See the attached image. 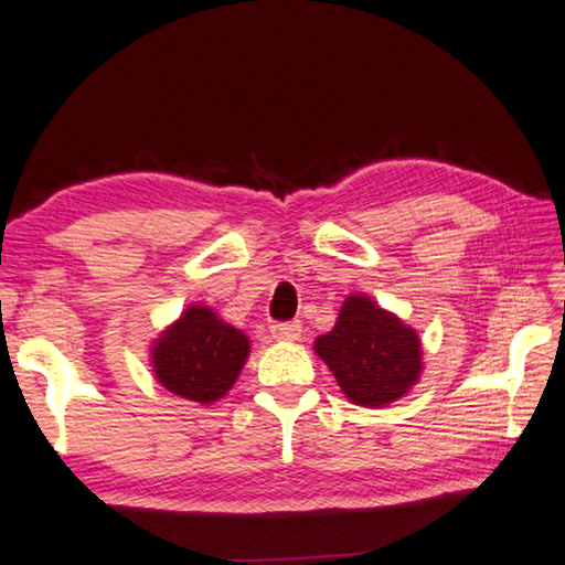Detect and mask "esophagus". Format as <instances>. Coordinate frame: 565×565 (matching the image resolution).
I'll use <instances>...</instances> for the list:
<instances>
[{"mask_svg": "<svg viewBox=\"0 0 565 565\" xmlns=\"http://www.w3.org/2000/svg\"><path fill=\"white\" fill-rule=\"evenodd\" d=\"M271 335H274L276 340H286V342L298 340V335H301V323H298V320H286V323H274V326H271Z\"/></svg>", "mask_w": 565, "mask_h": 565, "instance_id": "obj_1", "label": "esophagus"}]
</instances>
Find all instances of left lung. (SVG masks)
Returning <instances> with one entry per match:
<instances>
[{
  "mask_svg": "<svg viewBox=\"0 0 565 565\" xmlns=\"http://www.w3.org/2000/svg\"><path fill=\"white\" fill-rule=\"evenodd\" d=\"M313 345L342 394L367 408L402 399L424 370L416 330L360 294L345 298L333 330Z\"/></svg>",
  "mask_w": 565,
  "mask_h": 565,
  "instance_id": "8db88e82",
  "label": "left lung"
}]
</instances>
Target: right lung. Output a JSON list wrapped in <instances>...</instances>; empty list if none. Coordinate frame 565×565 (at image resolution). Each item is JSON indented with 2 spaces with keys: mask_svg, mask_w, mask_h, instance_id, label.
<instances>
[{
  "mask_svg": "<svg viewBox=\"0 0 565 565\" xmlns=\"http://www.w3.org/2000/svg\"><path fill=\"white\" fill-rule=\"evenodd\" d=\"M247 358V335L207 306H188L151 348L153 374L161 386L198 404L223 399Z\"/></svg>",
  "mask_w": 565,
  "mask_h": 565,
  "instance_id": "1",
  "label": "right lung"
}]
</instances>
